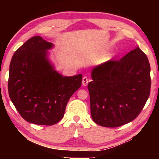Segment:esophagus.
Listing matches in <instances>:
<instances>
[{
	"mask_svg": "<svg viewBox=\"0 0 159 159\" xmlns=\"http://www.w3.org/2000/svg\"><path fill=\"white\" fill-rule=\"evenodd\" d=\"M89 82H90V80H89L87 77H84L83 78H82V85L83 86L85 87L88 85Z\"/></svg>",
	"mask_w": 159,
	"mask_h": 159,
	"instance_id": "obj_1",
	"label": "esophagus"
}]
</instances>
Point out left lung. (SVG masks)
Returning <instances> with one entry per match:
<instances>
[{"label":"left lung","mask_w":159,"mask_h":159,"mask_svg":"<svg viewBox=\"0 0 159 159\" xmlns=\"http://www.w3.org/2000/svg\"><path fill=\"white\" fill-rule=\"evenodd\" d=\"M88 83L90 113L97 125L120 127L133 121L151 91V67L137 47L119 61H108L93 69Z\"/></svg>","instance_id":"1"}]
</instances>
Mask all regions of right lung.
I'll use <instances>...</instances> for the list:
<instances>
[{
  "mask_svg": "<svg viewBox=\"0 0 159 159\" xmlns=\"http://www.w3.org/2000/svg\"><path fill=\"white\" fill-rule=\"evenodd\" d=\"M53 47L40 36L32 37L11 61L8 94L19 114L30 123H58L69 98L82 84V75L64 77L54 69L48 58V50Z\"/></svg>",
  "mask_w": 159,
  "mask_h": 159,
  "instance_id": "right-lung-1",
  "label": "right lung"
}]
</instances>
